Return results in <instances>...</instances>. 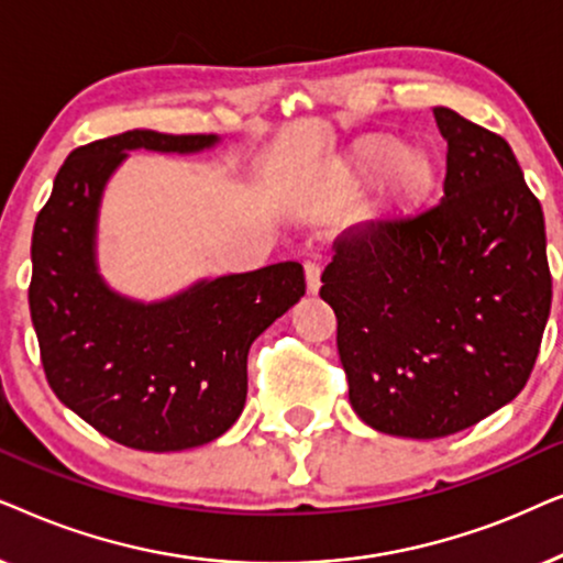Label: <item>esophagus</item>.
<instances>
[{
	"instance_id": "34e87169",
	"label": "esophagus",
	"mask_w": 563,
	"mask_h": 563,
	"mask_svg": "<svg viewBox=\"0 0 563 563\" xmlns=\"http://www.w3.org/2000/svg\"><path fill=\"white\" fill-rule=\"evenodd\" d=\"M303 273H306V294L317 296L321 288V267L317 265V262H306Z\"/></svg>"
}]
</instances>
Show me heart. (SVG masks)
<instances>
[{"label": "heart", "instance_id": "obj_1", "mask_svg": "<svg viewBox=\"0 0 563 563\" xmlns=\"http://www.w3.org/2000/svg\"><path fill=\"white\" fill-rule=\"evenodd\" d=\"M344 177L357 190H380V213L391 221L415 219L430 203L438 187V162L419 148H404L391 136H368L357 141L344 159Z\"/></svg>", "mask_w": 563, "mask_h": 563}]
</instances>
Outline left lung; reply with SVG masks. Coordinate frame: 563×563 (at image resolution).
Wrapping results in <instances>:
<instances>
[{
    "label": "left lung",
    "mask_w": 563,
    "mask_h": 563,
    "mask_svg": "<svg viewBox=\"0 0 563 563\" xmlns=\"http://www.w3.org/2000/svg\"><path fill=\"white\" fill-rule=\"evenodd\" d=\"M443 200L334 242L319 296L334 309L350 404L373 430L432 440L522 391L551 311L543 208L497 133L434 108Z\"/></svg>",
    "instance_id": "obj_1"
}]
</instances>
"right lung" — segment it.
Instances as JSON below:
<instances>
[{
    "label": "right lung",
    "instance_id": "add662e5",
    "mask_svg": "<svg viewBox=\"0 0 563 563\" xmlns=\"http://www.w3.org/2000/svg\"><path fill=\"white\" fill-rule=\"evenodd\" d=\"M219 141L125 131L74 148L35 219L27 298L48 384L74 415L136 451L221 438L244 409L252 342L306 294L298 262L198 280L154 303L118 294L97 269L102 192L129 152L198 154Z\"/></svg>",
    "mask_w": 563,
    "mask_h": 563
}]
</instances>
